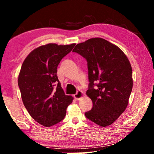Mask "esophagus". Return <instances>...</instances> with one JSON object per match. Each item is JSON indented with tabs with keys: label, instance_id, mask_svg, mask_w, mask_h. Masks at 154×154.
Here are the masks:
<instances>
[{
	"label": "esophagus",
	"instance_id": "34e87169",
	"mask_svg": "<svg viewBox=\"0 0 154 154\" xmlns=\"http://www.w3.org/2000/svg\"><path fill=\"white\" fill-rule=\"evenodd\" d=\"M83 96V93L82 91H80V90L78 91V92L74 95L75 98L77 99V100H79V99L82 98Z\"/></svg>",
	"mask_w": 154,
	"mask_h": 154
}]
</instances>
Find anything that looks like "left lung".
Listing matches in <instances>:
<instances>
[{
  "mask_svg": "<svg viewBox=\"0 0 154 154\" xmlns=\"http://www.w3.org/2000/svg\"><path fill=\"white\" fill-rule=\"evenodd\" d=\"M72 51L88 62L90 83L86 94L93 106L85 116L98 126H108L124 113L128 104L133 85L128 59L118 46L102 38L77 44Z\"/></svg>",
  "mask_w": 154,
  "mask_h": 154,
  "instance_id": "obj_1",
  "label": "left lung"
}]
</instances>
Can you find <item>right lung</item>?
I'll use <instances>...</instances> for the list:
<instances>
[{"instance_id":"right-lung-1","label":"right lung","mask_w":154,"mask_h":154,"mask_svg":"<svg viewBox=\"0 0 154 154\" xmlns=\"http://www.w3.org/2000/svg\"><path fill=\"white\" fill-rule=\"evenodd\" d=\"M75 45L49 43L32 50L24 60L18 77L23 103L38 124L50 127L64 118L72 96L65 95L58 76L61 60Z\"/></svg>"}]
</instances>
